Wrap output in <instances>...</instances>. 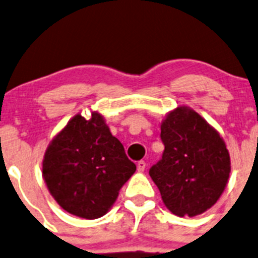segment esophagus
I'll return each mask as SVG.
<instances>
[{
	"label": "esophagus",
	"instance_id": "1",
	"mask_svg": "<svg viewBox=\"0 0 258 258\" xmlns=\"http://www.w3.org/2000/svg\"><path fill=\"white\" fill-rule=\"evenodd\" d=\"M145 168H146L145 161H139V162H137V171H139V172H144Z\"/></svg>",
	"mask_w": 258,
	"mask_h": 258
}]
</instances>
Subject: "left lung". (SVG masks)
<instances>
[{"mask_svg":"<svg viewBox=\"0 0 258 258\" xmlns=\"http://www.w3.org/2000/svg\"><path fill=\"white\" fill-rule=\"evenodd\" d=\"M162 160L150 176L173 215L195 217L210 210L230 178L231 158L217 130L195 110L178 106L161 122Z\"/></svg>","mask_w":258,"mask_h":258,"instance_id":"8db88e82","label":"left lung"}]
</instances>
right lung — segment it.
Here are the masks:
<instances>
[{"instance_id":"right-lung-1","label":"right lung","mask_w":258,"mask_h":258,"mask_svg":"<svg viewBox=\"0 0 258 258\" xmlns=\"http://www.w3.org/2000/svg\"><path fill=\"white\" fill-rule=\"evenodd\" d=\"M136 171L121 142L97 111L75 114L52 139L42 160V177L54 201L85 220L105 216Z\"/></svg>"}]
</instances>
